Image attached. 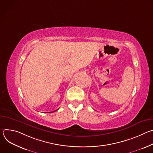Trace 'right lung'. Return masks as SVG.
Masks as SVG:
<instances>
[{"instance_id":"1","label":"right lung","mask_w":153,"mask_h":153,"mask_svg":"<svg viewBox=\"0 0 153 153\" xmlns=\"http://www.w3.org/2000/svg\"><path fill=\"white\" fill-rule=\"evenodd\" d=\"M57 110H55V111H53V112H51V113H53V112H54V111H57Z\"/></svg>"}]
</instances>
